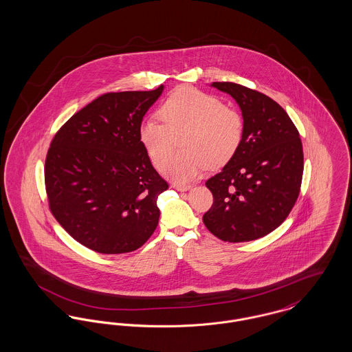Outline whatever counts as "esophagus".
Returning <instances> with one entry per match:
<instances>
[{"label":"esophagus","instance_id":"1","mask_svg":"<svg viewBox=\"0 0 352 352\" xmlns=\"http://www.w3.org/2000/svg\"><path fill=\"white\" fill-rule=\"evenodd\" d=\"M173 187H174L175 190H178V191H187V190H190V188H191V186H190V184H173Z\"/></svg>","mask_w":352,"mask_h":352}]
</instances>
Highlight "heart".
<instances>
[{
	"instance_id": "heart-1",
	"label": "heart",
	"mask_w": 352,
	"mask_h": 352,
	"mask_svg": "<svg viewBox=\"0 0 352 352\" xmlns=\"http://www.w3.org/2000/svg\"><path fill=\"white\" fill-rule=\"evenodd\" d=\"M164 123L145 118L140 125V141L153 165L164 168L182 133L184 152L166 166V174L175 182L197 178L207 165L226 164L237 151L243 137L240 113L214 95L195 88L174 92L160 108Z\"/></svg>"
}]
</instances>
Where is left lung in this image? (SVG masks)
<instances>
[{"label":"left lung","mask_w":352,"mask_h":352,"mask_svg":"<svg viewBox=\"0 0 352 352\" xmlns=\"http://www.w3.org/2000/svg\"><path fill=\"white\" fill-rule=\"evenodd\" d=\"M211 87L234 98L244 122L237 151L206 182L214 203L203 221L223 241H251L274 231L296 204L303 174L301 138L284 108L267 95L230 82Z\"/></svg>","instance_id":"left-lung-1"}]
</instances>
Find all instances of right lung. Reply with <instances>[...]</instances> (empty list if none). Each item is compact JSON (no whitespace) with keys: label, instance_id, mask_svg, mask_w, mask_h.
<instances>
[{"label":"right lung","instance_id":"add662e5","mask_svg":"<svg viewBox=\"0 0 352 352\" xmlns=\"http://www.w3.org/2000/svg\"><path fill=\"white\" fill-rule=\"evenodd\" d=\"M162 91L160 85L101 95L51 141L45 165L51 212L92 251H135L157 228V199L168 184L153 168L138 131Z\"/></svg>","mask_w":352,"mask_h":352}]
</instances>
